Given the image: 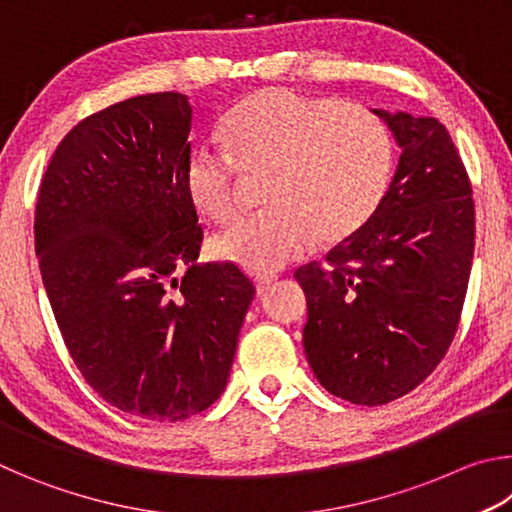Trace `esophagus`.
<instances>
[{"instance_id": "1", "label": "esophagus", "mask_w": 512, "mask_h": 512, "mask_svg": "<svg viewBox=\"0 0 512 512\" xmlns=\"http://www.w3.org/2000/svg\"><path fill=\"white\" fill-rule=\"evenodd\" d=\"M275 280H277V275H273V273H257V275H255L257 293L268 291V287H271V284H273Z\"/></svg>"}]
</instances>
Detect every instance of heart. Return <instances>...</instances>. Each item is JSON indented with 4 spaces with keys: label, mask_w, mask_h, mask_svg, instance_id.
Returning <instances> with one entry per match:
<instances>
[{
    "label": "heart",
    "mask_w": 512,
    "mask_h": 512,
    "mask_svg": "<svg viewBox=\"0 0 512 512\" xmlns=\"http://www.w3.org/2000/svg\"><path fill=\"white\" fill-rule=\"evenodd\" d=\"M230 149L196 144L185 185L194 205L230 221L244 205V180L271 171V207L216 237L221 259L248 271H277L307 255L318 235L341 241L377 210L391 176L384 121L361 103L289 88L250 94L225 119Z\"/></svg>",
    "instance_id": "heart-1"
}]
</instances>
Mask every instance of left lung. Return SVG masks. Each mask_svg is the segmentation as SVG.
Instances as JSON below:
<instances>
[{"mask_svg":"<svg viewBox=\"0 0 512 512\" xmlns=\"http://www.w3.org/2000/svg\"><path fill=\"white\" fill-rule=\"evenodd\" d=\"M402 155L370 219L325 266H300L305 354L329 393L379 406L411 393L452 345L474 253V201L461 155L433 117L375 110Z\"/></svg>","mask_w":512,"mask_h":512,"instance_id":"left-lung-1","label":"left lung"}]
</instances>
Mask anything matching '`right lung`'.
<instances>
[{"mask_svg":"<svg viewBox=\"0 0 512 512\" xmlns=\"http://www.w3.org/2000/svg\"><path fill=\"white\" fill-rule=\"evenodd\" d=\"M189 133L180 92L94 112L58 144L36 203L42 284L67 350L94 393L144 420L219 400L255 298L239 266L196 264Z\"/></svg>","mask_w":512,"mask_h":512,"instance_id":"obj_1","label":"right lung"}]
</instances>
